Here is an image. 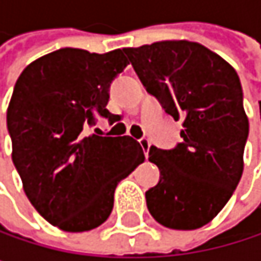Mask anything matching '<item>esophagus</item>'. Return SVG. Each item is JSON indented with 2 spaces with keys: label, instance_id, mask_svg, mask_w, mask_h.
I'll use <instances>...</instances> for the list:
<instances>
[{
  "label": "esophagus",
  "instance_id": "obj_1",
  "mask_svg": "<svg viewBox=\"0 0 261 261\" xmlns=\"http://www.w3.org/2000/svg\"><path fill=\"white\" fill-rule=\"evenodd\" d=\"M139 143H140V146H142V149H143V152H145V155L148 157V152H149V148H151V142H149L148 139H145V137H142V139L139 140Z\"/></svg>",
  "mask_w": 261,
  "mask_h": 261
}]
</instances>
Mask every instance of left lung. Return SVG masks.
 I'll use <instances>...</instances> for the list:
<instances>
[{
    "label": "left lung",
    "mask_w": 261,
    "mask_h": 261,
    "mask_svg": "<svg viewBox=\"0 0 261 261\" xmlns=\"http://www.w3.org/2000/svg\"><path fill=\"white\" fill-rule=\"evenodd\" d=\"M124 53L146 92L182 119L181 143L149 148L160 180L145 193L148 210L168 228H201L224 208L243 172L249 124L239 75L196 42L163 40Z\"/></svg>",
    "instance_id": "left-lung-1"
}]
</instances>
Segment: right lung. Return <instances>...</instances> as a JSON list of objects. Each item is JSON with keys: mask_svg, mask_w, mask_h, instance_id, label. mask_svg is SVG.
Wrapping results in <instances>:
<instances>
[{"mask_svg": "<svg viewBox=\"0 0 261 261\" xmlns=\"http://www.w3.org/2000/svg\"><path fill=\"white\" fill-rule=\"evenodd\" d=\"M128 63L122 49L62 48L30 63L15 84L7 109L12 160L33 207L63 231L106 222L118 182L145 160L130 136L84 134L96 116L113 119L109 89Z\"/></svg>", "mask_w": 261, "mask_h": 261, "instance_id": "obj_1", "label": "right lung"}]
</instances>
